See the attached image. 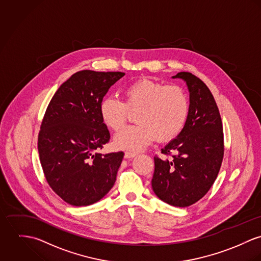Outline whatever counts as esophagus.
Wrapping results in <instances>:
<instances>
[{"label":"esophagus","mask_w":261,"mask_h":261,"mask_svg":"<svg viewBox=\"0 0 261 261\" xmlns=\"http://www.w3.org/2000/svg\"><path fill=\"white\" fill-rule=\"evenodd\" d=\"M136 155H137V154H136V153H134V152H130V151H127V152H125V154H124V157H125L126 159H131V158H134Z\"/></svg>","instance_id":"obj_1"}]
</instances>
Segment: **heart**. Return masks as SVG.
<instances>
[{
  "label": "heart",
  "instance_id": "heart-1",
  "mask_svg": "<svg viewBox=\"0 0 261 261\" xmlns=\"http://www.w3.org/2000/svg\"><path fill=\"white\" fill-rule=\"evenodd\" d=\"M124 102L106 97L100 104V116L105 126L118 131L127 122L129 110H137L136 125L118 132L114 145L119 149L139 151L156 138L167 142L183 130L189 115L186 92L177 85H165L152 79H139L123 90Z\"/></svg>",
  "mask_w": 261,
  "mask_h": 261
}]
</instances>
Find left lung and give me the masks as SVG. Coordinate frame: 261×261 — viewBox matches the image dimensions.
Masks as SVG:
<instances>
[{
	"instance_id": "1",
	"label": "left lung",
	"mask_w": 261,
	"mask_h": 261,
	"mask_svg": "<svg viewBox=\"0 0 261 261\" xmlns=\"http://www.w3.org/2000/svg\"><path fill=\"white\" fill-rule=\"evenodd\" d=\"M190 93L189 115L180 134L154 157V193L164 202L187 207L200 200L213 185L224 155L223 127L210 90L195 75L179 72Z\"/></svg>"
}]
</instances>
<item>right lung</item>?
<instances>
[{
  "instance_id": "right-lung-1",
  "label": "right lung",
  "mask_w": 261,
  "mask_h": 261,
  "mask_svg": "<svg viewBox=\"0 0 261 261\" xmlns=\"http://www.w3.org/2000/svg\"><path fill=\"white\" fill-rule=\"evenodd\" d=\"M124 75L79 71L60 86L45 112L38 135L40 162L53 191L73 206L99 201L116 181L124 153L98 152L110 140L100 104Z\"/></svg>"
}]
</instances>
